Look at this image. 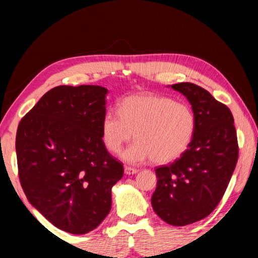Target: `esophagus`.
I'll use <instances>...</instances> for the list:
<instances>
[{"label":"esophagus","instance_id":"obj_1","mask_svg":"<svg viewBox=\"0 0 258 258\" xmlns=\"http://www.w3.org/2000/svg\"><path fill=\"white\" fill-rule=\"evenodd\" d=\"M124 172H125L126 175H133V174H137L139 172V169L133 168V167H130V166H125Z\"/></svg>","mask_w":258,"mask_h":258}]
</instances>
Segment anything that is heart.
<instances>
[{"instance_id": "b5f03b06", "label": "heart", "mask_w": 258, "mask_h": 258, "mask_svg": "<svg viewBox=\"0 0 258 258\" xmlns=\"http://www.w3.org/2000/svg\"><path fill=\"white\" fill-rule=\"evenodd\" d=\"M117 112L101 120V140L108 151L117 154L126 142L137 139L121 152L128 164L152 159L165 164L180 157L194 137L196 117L185 103L154 94H135L121 100Z\"/></svg>"}]
</instances>
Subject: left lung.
Returning a JSON list of instances; mask_svg holds the SVG:
<instances>
[{
  "instance_id": "1",
  "label": "left lung",
  "mask_w": 258,
  "mask_h": 258,
  "mask_svg": "<svg viewBox=\"0 0 258 258\" xmlns=\"http://www.w3.org/2000/svg\"><path fill=\"white\" fill-rule=\"evenodd\" d=\"M172 89L190 102L196 128L180 158L156 168L158 181L151 205L166 223L183 226L208 216L221 202L239 148L233 116L225 104L192 83H178Z\"/></svg>"
}]
</instances>
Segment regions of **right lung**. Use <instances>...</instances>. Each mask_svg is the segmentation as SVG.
Segmentation results:
<instances>
[{
  "label": "right lung",
  "instance_id": "obj_1",
  "mask_svg": "<svg viewBox=\"0 0 258 258\" xmlns=\"http://www.w3.org/2000/svg\"><path fill=\"white\" fill-rule=\"evenodd\" d=\"M108 90L60 85L20 120L16 137L20 184L28 202L56 228L84 234L111 208L124 174L101 140Z\"/></svg>",
  "mask_w": 258,
  "mask_h": 258
}]
</instances>
